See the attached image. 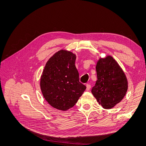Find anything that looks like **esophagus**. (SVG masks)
<instances>
[{
    "label": "esophagus",
    "mask_w": 146,
    "mask_h": 146,
    "mask_svg": "<svg viewBox=\"0 0 146 146\" xmlns=\"http://www.w3.org/2000/svg\"><path fill=\"white\" fill-rule=\"evenodd\" d=\"M86 90L89 91L91 88V85H90V84H86Z\"/></svg>",
    "instance_id": "esophagus-1"
}]
</instances>
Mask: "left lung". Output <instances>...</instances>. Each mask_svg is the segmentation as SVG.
Listing matches in <instances>:
<instances>
[{
  "label": "left lung",
  "instance_id": "obj_1",
  "mask_svg": "<svg viewBox=\"0 0 146 146\" xmlns=\"http://www.w3.org/2000/svg\"><path fill=\"white\" fill-rule=\"evenodd\" d=\"M96 69L98 80L91 92L104 108H112L126 94L128 83L125 74L111 56L100 58Z\"/></svg>",
  "mask_w": 146,
  "mask_h": 146
}]
</instances>
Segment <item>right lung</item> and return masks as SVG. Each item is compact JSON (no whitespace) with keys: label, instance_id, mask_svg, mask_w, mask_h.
I'll list each match as a JSON object with an SVG mask.
<instances>
[{"label":"right lung","instance_id":"obj_1","mask_svg":"<svg viewBox=\"0 0 146 146\" xmlns=\"http://www.w3.org/2000/svg\"><path fill=\"white\" fill-rule=\"evenodd\" d=\"M76 55L61 50L48 60L41 77L44 98L53 107L65 111L74 107L86 90L79 82Z\"/></svg>","mask_w":146,"mask_h":146}]
</instances>
